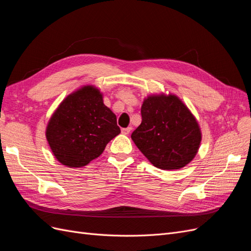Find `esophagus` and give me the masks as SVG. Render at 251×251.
I'll return each instance as SVG.
<instances>
[{"label": "esophagus", "mask_w": 251, "mask_h": 251, "mask_svg": "<svg viewBox=\"0 0 251 251\" xmlns=\"http://www.w3.org/2000/svg\"><path fill=\"white\" fill-rule=\"evenodd\" d=\"M131 127H127V128H122V130H121V131H122V133L123 134H129V133H130V131H131Z\"/></svg>", "instance_id": "esophagus-1"}]
</instances>
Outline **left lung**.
I'll use <instances>...</instances> for the list:
<instances>
[{"label":"left lung","mask_w":251,"mask_h":251,"mask_svg":"<svg viewBox=\"0 0 251 251\" xmlns=\"http://www.w3.org/2000/svg\"><path fill=\"white\" fill-rule=\"evenodd\" d=\"M142 123L131 139L150 163L161 170H177L195 157L201 142L196 119L174 95H153L141 108Z\"/></svg>","instance_id":"1"}]
</instances>
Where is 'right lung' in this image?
Segmentation results:
<instances>
[{
  "instance_id": "obj_1",
  "label": "right lung",
  "mask_w": 251,
  "mask_h": 251,
  "mask_svg": "<svg viewBox=\"0 0 251 251\" xmlns=\"http://www.w3.org/2000/svg\"><path fill=\"white\" fill-rule=\"evenodd\" d=\"M120 132L117 117L104 105L102 94L87 85L61 102L49 121L46 136L58 161L79 168L99 157Z\"/></svg>"
}]
</instances>
